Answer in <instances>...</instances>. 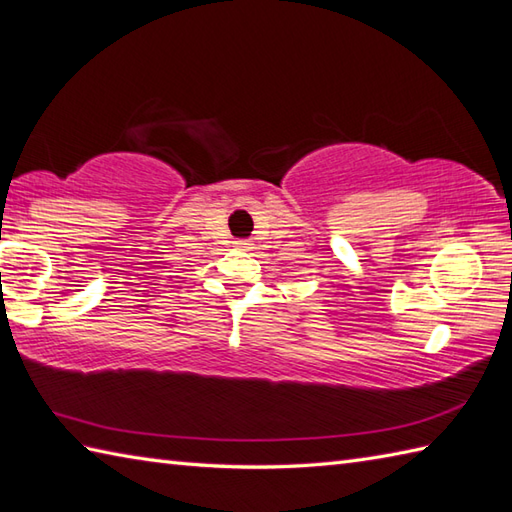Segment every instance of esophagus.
Returning a JSON list of instances; mask_svg holds the SVG:
<instances>
[{"instance_id": "1", "label": "esophagus", "mask_w": 512, "mask_h": 512, "mask_svg": "<svg viewBox=\"0 0 512 512\" xmlns=\"http://www.w3.org/2000/svg\"><path fill=\"white\" fill-rule=\"evenodd\" d=\"M235 246H237L239 250H248V248H253V244H250L248 239H239V242H235Z\"/></svg>"}]
</instances>
